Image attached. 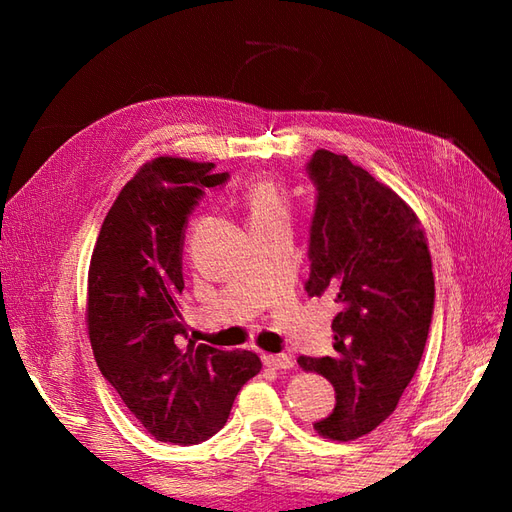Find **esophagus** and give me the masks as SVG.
Here are the masks:
<instances>
[{
    "instance_id": "34e87169",
    "label": "esophagus",
    "mask_w": 512,
    "mask_h": 512,
    "mask_svg": "<svg viewBox=\"0 0 512 512\" xmlns=\"http://www.w3.org/2000/svg\"><path fill=\"white\" fill-rule=\"evenodd\" d=\"M264 365L273 369H290L295 363L288 354H264Z\"/></svg>"
}]
</instances>
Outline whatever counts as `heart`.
<instances>
[{
  "label": "heart",
  "instance_id": "1",
  "mask_svg": "<svg viewBox=\"0 0 512 512\" xmlns=\"http://www.w3.org/2000/svg\"><path fill=\"white\" fill-rule=\"evenodd\" d=\"M244 202L248 206L250 222L266 220V217H273V215H286L288 211L284 191L270 180H259L250 184L244 193Z\"/></svg>",
  "mask_w": 512,
  "mask_h": 512
}]
</instances>
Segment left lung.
<instances>
[{
    "label": "left lung",
    "instance_id": "1",
    "mask_svg": "<svg viewBox=\"0 0 512 512\" xmlns=\"http://www.w3.org/2000/svg\"><path fill=\"white\" fill-rule=\"evenodd\" d=\"M310 224V297L332 292L334 356H299L334 387L336 405L314 422L323 438L356 440L394 413L427 345L436 301L427 237L398 193L347 156L317 149Z\"/></svg>",
    "mask_w": 512,
    "mask_h": 512
}]
</instances>
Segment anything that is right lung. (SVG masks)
Wrapping results in <instances>:
<instances>
[{
    "instance_id": "obj_1",
    "label": "right lung",
    "mask_w": 512,
    "mask_h": 512,
    "mask_svg": "<svg viewBox=\"0 0 512 512\" xmlns=\"http://www.w3.org/2000/svg\"><path fill=\"white\" fill-rule=\"evenodd\" d=\"M213 162L160 156L118 193L88 273V332L96 365L160 442H204L224 427L237 391L262 361L187 339L184 228L204 189L228 180Z\"/></svg>"
}]
</instances>
